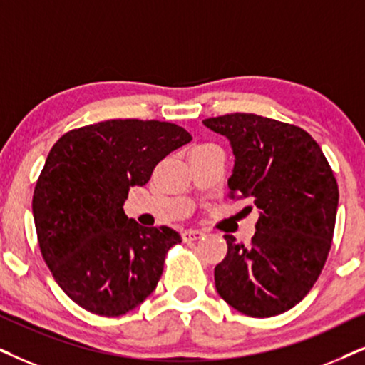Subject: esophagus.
I'll return each instance as SVG.
<instances>
[{
	"label": "esophagus",
	"instance_id": "34e87169",
	"mask_svg": "<svg viewBox=\"0 0 365 365\" xmlns=\"http://www.w3.org/2000/svg\"><path fill=\"white\" fill-rule=\"evenodd\" d=\"M204 237V230H198V229H187L183 232V241L190 242V241H197V239Z\"/></svg>",
	"mask_w": 365,
	"mask_h": 365
}]
</instances>
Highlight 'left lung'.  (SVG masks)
<instances>
[{
  "mask_svg": "<svg viewBox=\"0 0 365 365\" xmlns=\"http://www.w3.org/2000/svg\"><path fill=\"white\" fill-rule=\"evenodd\" d=\"M204 124L227 138L236 156L229 198H249L259 209L249 246L224 236L217 293L247 317L288 312L313 288L330 252L339 205L334 172L318 143L293 124L244 113Z\"/></svg>",
  "mask_w": 365,
  "mask_h": 365,
  "instance_id": "8db88e82",
  "label": "left lung"
}]
</instances>
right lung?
<instances>
[{"label":"right lung","mask_w":365,"mask_h":365,"mask_svg":"<svg viewBox=\"0 0 365 365\" xmlns=\"http://www.w3.org/2000/svg\"><path fill=\"white\" fill-rule=\"evenodd\" d=\"M192 141L172 123L109 119L55 143L36 180L34 219L41 256L72 302L119 317L153 293L177 230L143 227L123 205L173 150Z\"/></svg>","instance_id":"obj_1"}]
</instances>
